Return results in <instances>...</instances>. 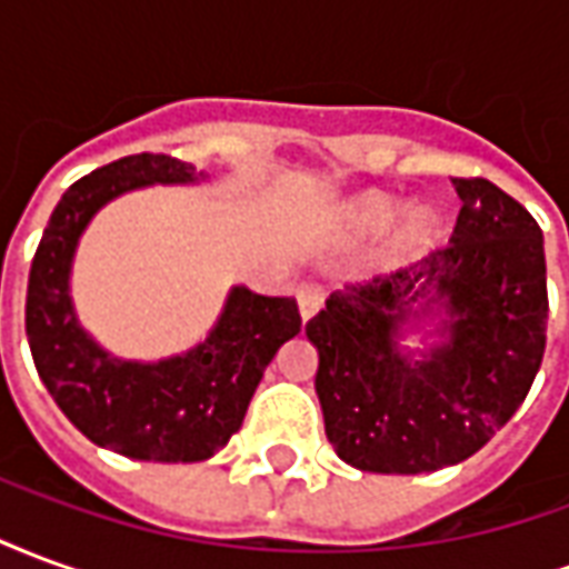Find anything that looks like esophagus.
Masks as SVG:
<instances>
[{
    "label": "esophagus",
    "mask_w": 569,
    "mask_h": 569,
    "mask_svg": "<svg viewBox=\"0 0 569 569\" xmlns=\"http://www.w3.org/2000/svg\"><path fill=\"white\" fill-rule=\"evenodd\" d=\"M296 298H298V308H301V317L310 320L317 310L322 308V298H326V289L320 283H301L296 289Z\"/></svg>",
    "instance_id": "esophagus-1"
}]
</instances>
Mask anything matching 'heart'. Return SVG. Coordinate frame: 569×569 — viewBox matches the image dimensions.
I'll use <instances>...</instances> for the list:
<instances>
[{
	"instance_id": "heart-1",
	"label": "heart",
	"mask_w": 569,
	"mask_h": 569,
	"mask_svg": "<svg viewBox=\"0 0 569 569\" xmlns=\"http://www.w3.org/2000/svg\"><path fill=\"white\" fill-rule=\"evenodd\" d=\"M399 210H402V207L390 198H366L357 203L353 222H357L362 231H383V228L393 224ZM429 234H432V216L423 210L415 212L411 222H408V240H411V243H423Z\"/></svg>"
}]
</instances>
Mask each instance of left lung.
<instances>
[{
	"label": "left lung",
	"mask_w": 569,
	"mask_h": 569,
	"mask_svg": "<svg viewBox=\"0 0 569 569\" xmlns=\"http://www.w3.org/2000/svg\"><path fill=\"white\" fill-rule=\"evenodd\" d=\"M451 240L390 277L345 283L305 326L320 350L326 436L362 472L418 476L485 448L509 423L546 353V252L537 219L481 176ZM415 300L442 301L449 341L418 360L395 347Z\"/></svg>",
	"instance_id": "1"
}]
</instances>
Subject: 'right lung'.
<instances>
[{"instance_id": "obj_1", "label": "right lung", "mask_w": 569, "mask_h": 569, "mask_svg": "<svg viewBox=\"0 0 569 569\" xmlns=\"http://www.w3.org/2000/svg\"><path fill=\"white\" fill-rule=\"evenodd\" d=\"M198 179L170 154H128L81 176L48 219L27 286V338L60 411L100 448L154 463L207 460L234 436L273 353L301 329L296 298L237 286L210 338L154 366L121 362L81 332L69 264L84 224L106 200L151 182Z\"/></svg>"}]
</instances>
